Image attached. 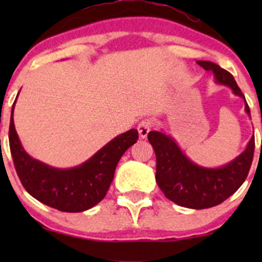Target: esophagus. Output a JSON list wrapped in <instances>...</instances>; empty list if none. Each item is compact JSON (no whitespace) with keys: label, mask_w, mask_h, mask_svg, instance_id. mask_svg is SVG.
I'll list each match as a JSON object with an SVG mask.
<instances>
[{"label":"esophagus","mask_w":262,"mask_h":262,"mask_svg":"<svg viewBox=\"0 0 262 262\" xmlns=\"http://www.w3.org/2000/svg\"><path fill=\"white\" fill-rule=\"evenodd\" d=\"M151 127H152V121L149 118L143 119V121L139 123V125H138V132H139V137L141 139H145V138L148 137Z\"/></svg>","instance_id":"34e87169"}]
</instances>
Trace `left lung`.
I'll use <instances>...</instances> for the list:
<instances>
[{
  "label": "left lung",
  "instance_id": "obj_1",
  "mask_svg": "<svg viewBox=\"0 0 262 262\" xmlns=\"http://www.w3.org/2000/svg\"><path fill=\"white\" fill-rule=\"evenodd\" d=\"M197 64L213 75L215 83L228 86L234 95L242 97L245 102V112L250 117V108L233 75L214 62L200 60ZM148 139L156 155L158 186L173 203L191 209L218 206L237 191L250 170L255 149L252 135L244 151L233 160L219 167H206L192 161L175 139L162 129L150 132Z\"/></svg>",
  "mask_w": 262,
  "mask_h": 262
}]
</instances>
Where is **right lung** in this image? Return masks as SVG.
<instances>
[{"label":"right lung","mask_w":262,"mask_h":262,"mask_svg":"<svg viewBox=\"0 0 262 262\" xmlns=\"http://www.w3.org/2000/svg\"><path fill=\"white\" fill-rule=\"evenodd\" d=\"M16 101L12 106L8 138L12 159L26 191L39 202L61 212H83L101 202L113 181L119 159L139 138L137 129L117 135L82 164L59 169L32 158L23 148L13 121Z\"/></svg>","instance_id":"right-lung-1"}]
</instances>
